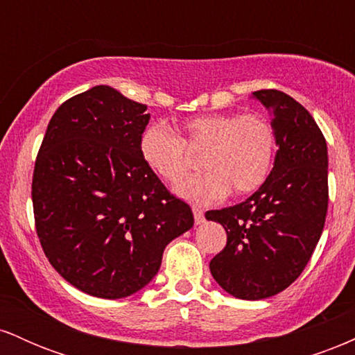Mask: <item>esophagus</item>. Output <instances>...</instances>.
I'll use <instances>...</instances> for the list:
<instances>
[{"label": "esophagus", "instance_id": "1", "mask_svg": "<svg viewBox=\"0 0 355 355\" xmlns=\"http://www.w3.org/2000/svg\"><path fill=\"white\" fill-rule=\"evenodd\" d=\"M191 211H193L195 223H197V225H200V223H203V220H205V217H203V210L198 209V207H193V209H191Z\"/></svg>", "mask_w": 355, "mask_h": 355}]
</instances>
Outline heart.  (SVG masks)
<instances>
[{
	"instance_id": "b5f03b06",
	"label": "heart",
	"mask_w": 355,
	"mask_h": 355,
	"mask_svg": "<svg viewBox=\"0 0 355 355\" xmlns=\"http://www.w3.org/2000/svg\"><path fill=\"white\" fill-rule=\"evenodd\" d=\"M275 130L260 113H210L178 125V137L165 125H148L138 140L141 160L158 178L175 185L191 166L188 153H203L205 173L177 187L198 203L217 202L232 191L243 197L267 180L275 158Z\"/></svg>"
}]
</instances>
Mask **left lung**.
<instances>
[{
    "label": "left lung",
    "instance_id": "obj_1",
    "mask_svg": "<svg viewBox=\"0 0 355 355\" xmlns=\"http://www.w3.org/2000/svg\"><path fill=\"white\" fill-rule=\"evenodd\" d=\"M270 113L274 168L239 205L210 210L207 220L227 232V245L210 272L227 294L260 300L287 288L302 274L327 215V144L311 113L279 89L252 93Z\"/></svg>",
    "mask_w": 355,
    "mask_h": 355
}]
</instances>
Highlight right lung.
Listing matches in <instances>:
<instances>
[{"instance_id":"obj_1","label":"right lung","mask_w":355,"mask_h":355,"mask_svg":"<svg viewBox=\"0 0 355 355\" xmlns=\"http://www.w3.org/2000/svg\"><path fill=\"white\" fill-rule=\"evenodd\" d=\"M146 107L98 85L64 101L36 157V232L78 291L123 299L157 275L165 247L193 227L191 209L141 160Z\"/></svg>"}]
</instances>
